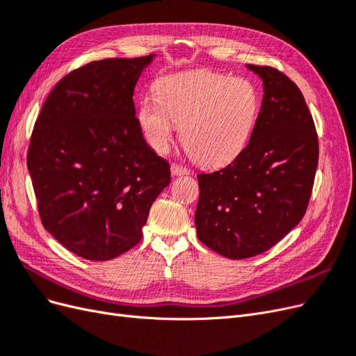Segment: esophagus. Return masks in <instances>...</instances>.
Instances as JSON below:
<instances>
[{
    "mask_svg": "<svg viewBox=\"0 0 356 356\" xmlns=\"http://www.w3.org/2000/svg\"><path fill=\"white\" fill-rule=\"evenodd\" d=\"M170 170H172V175H174V177L188 175V174H190V170H188L187 168L181 166V165H178V163H174V165H172V166H170Z\"/></svg>",
    "mask_w": 356,
    "mask_h": 356,
    "instance_id": "1",
    "label": "esophagus"
}]
</instances>
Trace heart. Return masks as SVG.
Returning <instances> with one entry per match:
<instances>
[{
	"instance_id": "obj_1",
	"label": "heart",
	"mask_w": 356,
	"mask_h": 356,
	"mask_svg": "<svg viewBox=\"0 0 356 356\" xmlns=\"http://www.w3.org/2000/svg\"><path fill=\"white\" fill-rule=\"evenodd\" d=\"M154 95L139 101L136 113L147 144L165 154L181 126L182 145L204 168L225 166L245 152L261 110L251 80L215 71L165 75Z\"/></svg>"
}]
</instances>
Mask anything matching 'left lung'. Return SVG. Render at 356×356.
Wrapping results in <instances>:
<instances>
[{
  "label": "left lung",
  "instance_id": "8db88e82",
  "mask_svg": "<svg viewBox=\"0 0 356 356\" xmlns=\"http://www.w3.org/2000/svg\"><path fill=\"white\" fill-rule=\"evenodd\" d=\"M263 80V102L245 152L225 168L199 174L197 238L242 260L270 250L305 217L319 145L303 93L272 67L246 65Z\"/></svg>",
  "mask_w": 356,
  "mask_h": 356
}]
</instances>
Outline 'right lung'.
Wrapping results in <instances>:
<instances>
[{
    "label": "right lung",
    "instance_id": "obj_1",
    "mask_svg": "<svg viewBox=\"0 0 356 356\" xmlns=\"http://www.w3.org/2000/svg\"><path fill=\"white\" fill-rule=\"evenodd\" d=\"M154 55L90 62L67 74L42 105L28 170L44 229L86 260L106 261L143 238L169 186V163L145 143L134 89Z\"/></svg>",
    "mask_w": 356,
    "mask_h": 356
}]
</instances>
